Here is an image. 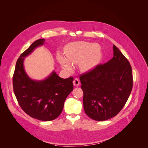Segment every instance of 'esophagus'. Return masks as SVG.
Segmentation results:
<instances>
[{"label":"esophagus","mask_w":148,"mask_h":148,"mask_svg":"<svg viewBox=\"0 0 148 148\" xmlns=\"http://www.w3.org/2000/svg\"><path fill=\"white\" fill-rule=\"evenodd\" d=\"M73 85H74L75 86H78L79 85V79H77V78H75V79L73 80Z\"/></svg>","instance_id":"1"}]
</instances>
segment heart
Segmentation results:
<instances>
[{
    "instance_id": "obj_1",
    "label": "heart",
    "mask_w": 148,
    "mask_h": 148,
    "mask_svg": "<svg viewBox=\"0 0 148 148\" xmlns=\"http://www.w3.org/2000/svg\"><path fill=\"white\" fill-rule=\"evenodd\" d=\"M65 57L60 52L57 53V59L62 68L70 71L72 69L70 63L78 64L83 72H88L94 69L99 63L102 58L100 46L95 42L84 41L69 44L65 48Z\"/></svg>"
}]
</instances>
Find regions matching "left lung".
<instances>
[{
    "mask_svg": "<svg viewBox=\"0 0 148 148\" xmlns=\"http://www.w3.org/2000/svg\"><path fill=\"white\" fill-rule=\"evenodd\" d=\"M114 57L79 77L85 113L92 120H107L117 115L127 102L133 88L132 66L113 46Z\"/></svg>",
    "mask_w": 148,
    "mask_h": 148,
    "instance_id": "8db88e82",
    "label": "left lung"
}]
</instances>
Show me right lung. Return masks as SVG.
I'll use <instances>...</instances> for the list:
<instances>
[{"mask_svg": "<svg viewBox=\"0 0 148 148\" xmlns=\"http://www.w3.org/2000/svg\"><path fill=\"white\" fill-rule=\"evenodd\" d=\"M44 39L34 41L18 59L13 77V86L19 105L30 117L51 121L59 117L64 102L73 91V78H62L53 71L42 80L31 79L24 68V60L36 48L42 46Z\"/></svg>", "mask_w": 148, "mask_h": 148, "instance_id": "right-lung-1", "label": "right lung"}]
</instances>
